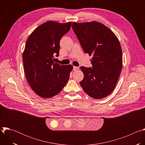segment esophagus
Returning <instances> with one entry per match:
<instances>
[{
    "instance_id": "1",
    "label": "esophagus",
    "mask_w": 145,
    "mask_h": 145,
    "mask_svg": "<svg viewBox=\"0 0 145 145\" xmlns=\"http://www.w3.org/2000/svg\"><path fill=\"white\" fill-rule=\"evenodd\" d=\"M78 69H79L78 67H73V70H74V71H78Z\"/></svg>"
}]
</instances>
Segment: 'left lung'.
<instances>
[{
	"instance_id": "obj_1",
	"label": "left lung",
	"mask_w": 145,
	"mask_h": 145,
	"mask_svg": "<svg viewBox=\"0 0 145 145\" xmlns=\"http://www.w3.org/2000/svg\"><path fill=\"white\" fill-rule=\"evenodd\" d=\"M72 29L84 52L92 56V68L81 67L80 84L90 97L100 99L114 89L122 68V51L115 34L101 23L73 22Z\"/></svg>"
}]
</instances>
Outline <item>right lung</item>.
Returning a JSON list of instances; mask_svg holds the SVG:
<instances>
[{"label":"right lung","mask_w":145,"mask_h":145,"mask_svg":"<svg viewBox=\"0 0 145 145\" xmlns=\"http://www.w3.org/2000/svg\"><path fill=\"white\" fill-rule=\"evenodd\" d=\"M72 23L46 22L27 39L22 57L26 77L35 93L43 98L59 93L69 80L73 66L59 65L53 59L59 55V41Z\"/></svg>","instance_id":"1"}]
</instances>
